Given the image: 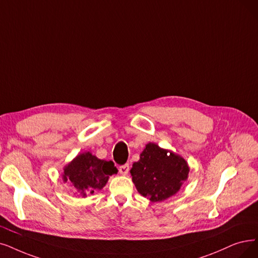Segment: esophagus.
Listing matches in <instances>:
<instances>
[{"label":"esophagus","instance_id":"34e87169","mask_svg":"<svg viewBox=\"0 0 258 258\" xmlns=\"http://www.w3.org/2000/svg\"><path fill=\"white\" fill-rule=\"evenodd\" d=\"M128 171H129V164H125V165H121V166H119V173L122 174V176H126V174H128Z\"/></svg>","mask_w":258,"mask_h":258}]
</instances>
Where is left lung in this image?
<instances>
[{
    "label": "left lung",
    "mask_w": 258,
    "mask_h": 258,
    "mask_svg": "<svg viewBox=\"0 0 258 258\" xmlns=\"http://www.w3.org/2000/svg\"><path fill=\"white\" fill-rule=\"evenodd\" d=\"M188 172L186 160L156 143L147 144L130 170L138 191L151 202H161L176 195L187 180Z\"/></svg>",
    "instance_id": "1"
}]
</instances>
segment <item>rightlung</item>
Returning <instances> with one entry per match:
<instances>
[{
	"instance_id": "obj_1",
	"label": "right lung",
	"mask_w": 258,
	"mask_h": 258,
	"mask_svg": "<svg viewBox=\"0 0 258 258\" xmlns=\"http://www.w3.org/2000/svg\"><path fill=\"white\" fill-rule=\"evenodd\" d=\"M117 173L112 161L100 160L90 151L82 152L66 165L62 181L70 182L81 197L104 188L109 177Z\"/></svg>"
}]
</instances>
